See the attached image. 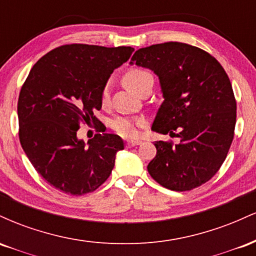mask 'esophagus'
Segmentation results:
<instances>
[{"label":"esophagus","instance_id":"34e87169","mask_svg":"<svg viewBox=\"0 0 256 256\" xmlns=\"http://www.w3.org/2000/svg\"><path fill=\"white\" fill-rule=\"evenodd\" d=\"M126 143H128V146H140V143H142V140H128Z\"/></svg>","mask_w":256,"mask_h":256}]
</instances>
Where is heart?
<instances>
[{
	"label": "heart",
	"mask_w": 256,
	"mask_h": 256,
	"mask_svg": "<svg viewBox=\"0 0 256 256\" xmlns=\"http://www.w3.org/2000/svg\"><path fill=\"white\" fill-rule=\"evenodd\" d=\"M124 82L128 85V88H130L134 92L140 94L143 88H146L149 83H152V76L148 71H144V70L132 68L125 73ZM108 98H110V84H106L101 94L102 102L104 104L107 102ZM142 125V119L130 118V116H116L110 122V128L122 137L137 136L138 128Z\"/></svg>",
	"instance_id": "b5f03b06"
}]
</instances>
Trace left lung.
Returning a JSON list of instances; mask_svg holds the SVG:
<instances>
[{
	"label": "left lung",
	"instance_id": "left-lung-1",
	"mask_svg": "<svg viewBox=\"0 0 256 256\" xmlns=\"http://www.w3.org/2000/svg\"><path fill=\"white\" fill-rule=\"evenodd\" d=\"M131 64L154 71L164 102L152 130L174 134L179 144L158 140L148 172L173 192L204 184L219 171L234 134L236 100L230 79L216 58L186 43L166 42L140 48Z\"/></svg>",
	"mask_w": 256,
	"mask_h": 256
}]
</instances>
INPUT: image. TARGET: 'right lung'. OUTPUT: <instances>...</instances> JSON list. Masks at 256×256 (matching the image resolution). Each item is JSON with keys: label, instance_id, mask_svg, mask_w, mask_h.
<instances>
[{"label": "right lung", "instance_id": "obj_1", "mask_svg": "<svg viewBox=\"0 0 256 256\" xmlns=\"http://www.w3.org/2000/svg\"><path fill=\"white\" fill-rule=\"evenodd\" d=\"M134 50L66 44L31 68L18 100L19 140L34 170L55 189L84 195L110 177L116 152L124 149L122 138L102 131L85 144L77 132L80 122L101 132L94 112L102 107V89Z\"/></svg>", "mask_w": 256, "mask_h": 256}]
</instances>
